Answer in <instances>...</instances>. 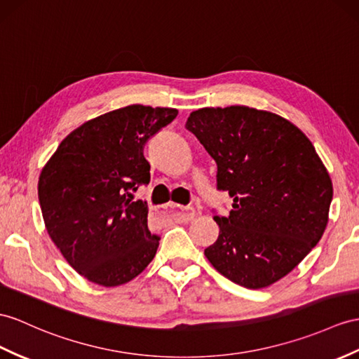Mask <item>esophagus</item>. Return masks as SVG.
<instances>
[{"mask_svg": "<svg viewBox=\"0 0 359 359\" xmlns=\"http://www.w3.org/2000/svg\"><path fill=\"white\" fill-rule=\"evenodd\" d=\"M194 217H195V210L191 208V207L184 208V210H182V212L175 215V219L180 221V222H189V221L194 219Z\"/></svg>", "mask_w": 359, "mask_h": 359, "instance_id": "1", "label": "esophagus"}]
</instances>
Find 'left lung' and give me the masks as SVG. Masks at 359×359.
I'll return each mask as SVG.
<instances>
[{
    "label": "left lung",
    "instance_id": "left-lung-1",
    "mask_svg": "<svg viewBox=\"0 0 359 359\" xmlns=\"http://www.w3.org/2000/svg\"><path fill=\"white\" fill-rule=\"evenodd\" d=\"M186 129L217 165L229 216H213L217 241L204 250L216 271L248 290L290 274L317 245L334 187L316 147L277 114L248 107L194 111Z\"/></svg>",
    "mask_w": 359,
    "mask_h": 359
}]
</instances>
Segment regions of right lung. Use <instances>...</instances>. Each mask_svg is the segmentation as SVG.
Wrapping results in <instances>:
<instances>
[{
  "mask_svg": "<svg viewBox=\"0 0 359 359\" xmlns=\"http://www.w3.org/2000/svg\"><path fill=\"white\" fill-rule=\"evenodd\" d=\"M178 116L143 104L111 111L68 134L43 165L38 196L47 233L86 280L118 286L151 264L160 238L147 229V204L133 203L149 184L147 140Z\"/></svg>",
  "mask_w": 359,
  "mask_h": 359,
  "instance_id": "right-lung-1",
  "label": "right lung"
}]
</instances>
